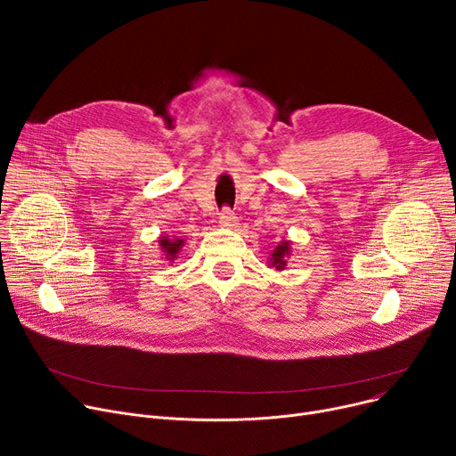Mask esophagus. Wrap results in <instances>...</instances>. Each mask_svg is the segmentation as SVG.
I'll return each mask as SVG.
<instances>
[{
	"mask_svg": "<svg viewBox=\"0 0 456 456\" xmlns=\"http://www.w3.org/2000/svg\"><path fill=\"white\" fill-rule=\"evenodd\" d=\"M220 225H224V227H234L236 225V214L231 208H224L220 212Z\"/></svg>",
	"mask_w": 456,
	"mask_h": 456,
	"instance_id": "esophagus-1",
	"label": "esophagus"
}]
</instances>
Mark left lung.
Instances as JSON below:
<instances>
[{
	"mask_svg": "<svg viewBox=\"0 0 456 456\" xmlns=\"http://www.w3.org/2000/svg\"><path fill=\"white\" fill-rule=\"evenodd\" d=\"M292 255V242L290 240H282L270 255L268 258V266L277 270V272H282L286 268V265H289V258Z\"/></svg>",
	"mask_w": 456,
	"mask_h": 456,
	"instance_id": "8db88e82",
	"label": "left lung"
}]
</instances>
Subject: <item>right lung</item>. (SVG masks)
I'll use <instances>...</instances> for the list:
<instances>
[{
    "label": "right lung",
    "instance_id": "right-lung-1",
    "mask_svg": "<svg viewBox=\"0 0 456 456\" xmlns=\"http://www.w3.org/2000/svg\"><path fill=\"white\" fill-rule=\"evenodd\" d=\"M184 244H186V240H183V238H177V236H174V238L166 236V234L159 236V248H160L162 258L166 262H175L179 258V253L183 251Z\"/></svg>",
    "mask_w": 456,
    "mask_h": 456
}]
</instances>
